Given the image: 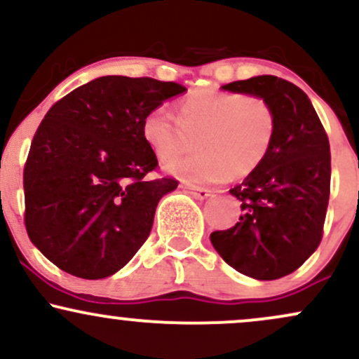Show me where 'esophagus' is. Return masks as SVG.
I'll return each mask as SVG.
<instances>
[{"instance_id": "34e87169", "label": "esophagus", "mask_w": 359, "mask_h": 359, "mask_svg": "<svg viewBox=\"0 0 359 359\" xmlns=\"http://www.w3.org/2000/svg\"><path fill=\"white\" fill-rule=\"evenodd\" d=\"M184 189H187V191L191 192L192 196L196 197V199H199V201L208 199V197L211 196V191H209V189L197 187V185H189V184H185V185H184Z\"/></svg>"}]
</instances>
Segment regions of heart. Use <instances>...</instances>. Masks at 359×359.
<instances>
[{"label":"heart","mask_w":359,"mask_h":359,"mask_svg":"<svg viewBox=\"0 0 359 359\" xmlns=\"http://www.w3.org/2000/svg\"><path fill=\"white\" fill-rule=\"evenodd\" d=\"M278 118L258 94L199 89L177 106V118L158 108L143 119L142 133L156 158L167 162L193 146L200 150L168 162V174L191 184L243 179L265 163L275 143Z\"/></svg>","instance_id":"obj_1"}]
</instances>
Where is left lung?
Returning <instances> with one entry per match:
<instances>
[{
	"label": "left lung",
	"mask_w": 359,
	"mask_h": 359,
	"mask_svg": "<svg viewBox=\"0 0 359 359\" xmlns=\"http://www.w3.org/2000/svg\"><path fill=\"white\" fill-rule=\"evenodd\" d=\"M224 90L266 97L278 118L265 163L233 187L240 221L211 233L221 258L243 275L275 280L292 273L317 250L331 192L329 138L302 89L275 76L222 86Z\"/></svg>",
	"instance_id": "left-lung-1"
}]
</instances>
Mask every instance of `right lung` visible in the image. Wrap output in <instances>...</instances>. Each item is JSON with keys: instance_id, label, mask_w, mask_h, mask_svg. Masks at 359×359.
Listing matches in <instances>:
<instances>
[{"instance_id": "1", "label": "right lung", "mask_w": 359, "mask_h": 359, "mask_svg": "<svg viewBox=\"0 0 359 359\" xmlns=\"http://www.w3.org/2000/svg\"><path fill=\"white\" fill-rule=\"evenodd\" d=\"M185 90L151 77L104 76L48 109L32 140L23 189L28 238L53 265L104 278L147 241L156 204L179 182L147 179L158 160L143 119Z\"/></svg>"}]
</instances>
